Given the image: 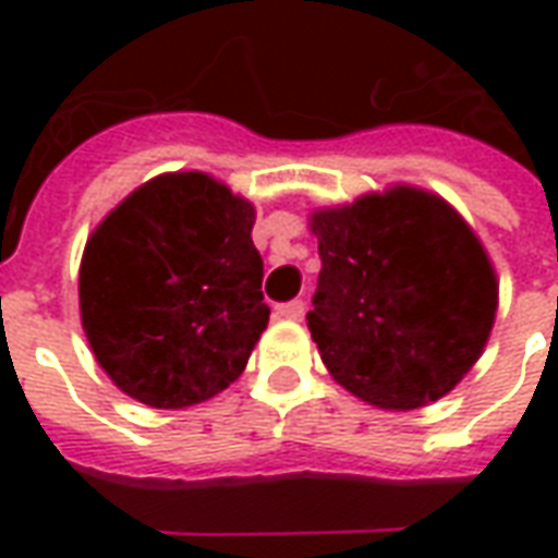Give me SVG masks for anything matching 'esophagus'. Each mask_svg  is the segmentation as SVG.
<instances>
[{
	"mask_svg": "<svg viewBox=\"0 0 558 558\" xmlns=\"http://www.w3.org/2000/svg\"><path fill=\"white\" fill-rule=\"evenodd\" d=\"M278 316H283V319H302L304 302H302V299H292V302L278 304Z\"/></svg>",
	"mask_w": 558,
	"mask_h": 558,
	"instance_id": "1",
	"label": "esophagus"
}]
</instances>
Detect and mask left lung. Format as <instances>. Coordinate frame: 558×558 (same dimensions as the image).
Segmentation results:
<instances>
[{
	"label": "left lung",
	"mask_w": 558,
	"mask_h": 558,
	"mask_svg": "<svg viewBox=\"0 0 558 558\" xmlns=\"http://www.w3.org/2000/svg\"><path fill=\"white\" fill-rule=\"evenodd\" d=\"M323 271L311 338L338 379L374 407L415 410L469 374L496 319V275L466 220L398 184L311 218Z\"/></svg>",
	"instance_id": "1"
}]
</instances>
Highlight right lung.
Masks as SVG:
<instances>
[{
  "label": "right lung",
  "mask_w": 558,
  "mask_h": 558,
  "mask_svg": "<svg viewBox=\"0 0 558 558\" xmlns=\"http://www.w3.org/2000/svg\"><path fill=\"white\" fill-rule=\"evenodd\" d=\"M254 206L206 172L140 184L80 263V316L128 398L182 410L239 379L268 326Z\"/></svg>",
  "instance_id": "obj_1"
}]
</instances>
